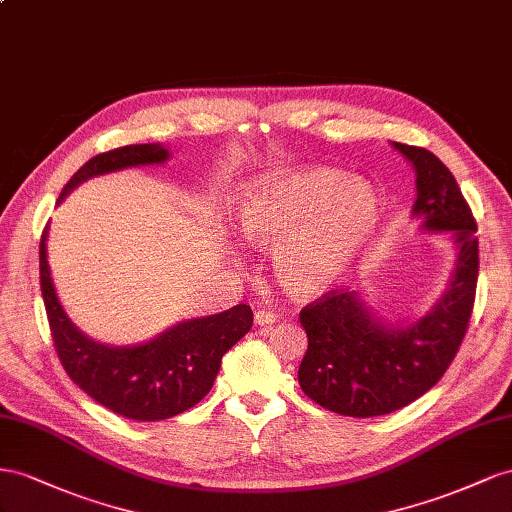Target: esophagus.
<instances>
[{
    "label": "esophagus",
    "mask_w": 512,
    "mask_h": 512,
    "mask_svg": "<svg viewBox=\"0 0 512 512\" xmlns=\"http://www.w3.org/2000/svg\"><path fill=\"white\" fill-rule=\"evenodd\" d=\"M274 321H279V315L268 311V309H261L255 313V324L257 326H272Z\"/></svg>",
    "instance_id": "obj_1"
}]
</instances>
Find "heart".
<instances>
[{"label": "heart", "instance_id": "obj_1", "mask_svg": "<svg viewBox=\"0 0 512 512\" xmlns=\"http://www.w3.org/2000/svg\"><path fill=\"white\" fill-rule=\"evenodd\" d=\"M233 218L246 242L274 246V274L287 294L317 298L358 266L382 221V201L337 169H281L242 188Z\"/></svg>", "mask_w": 512, "mask_h": 512}]
</instances>
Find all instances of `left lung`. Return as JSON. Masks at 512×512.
I'll use <instances>...</instances> for the list:
<instances>
[{
    "mask_svg": "<svg viewBox=\"0 0 512 512\" xmlns=\"http://www.w3.org/2000/svg\"><path fill=\"white\" fill-rule=\"evenodd\" d=\"M392 145L416 171L412 214L425 231L450 233L457 261L442 298L410 324H386L358 291L347 289H334L300 311L309 337L298 369L300 388L341 416H384L431 390L455 360L474 309L476 221L455 175L425 148Z\"/></svg>",
    "mask_w": 512,
    "mask_h": 512,
    "instance_id": "left-lung-1",
    "label": "left lung"
}]
</instances>
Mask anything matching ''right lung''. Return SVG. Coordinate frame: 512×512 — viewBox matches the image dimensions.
I'll use <instances>...</instances> for the list:
<instances>
[{
  "label": "right lung",
  "instance_id": "right-lung-1",
  "mask_svg": "<svg viewBox=\"0 0 512 512\" xmlns=\"http://www.w3.org/2000/svg\"><path fill=\"white\" fill-rule=\"evenodd\" d=\"M169 150L160 143L124 145L102 152L72 175L57 199L102 173L141 165H160ZM47 231L40 238V289L55 352L68 377L107 410L130 420L152 422L191 410L210 392L221 360L253 326V311L238 304L229 311L175 324L141 345L98 343L72 324L57 300L47 261Z\"/></svg>",
  "mask_w": 512,
  "mask_h": 512
}]
</instances>
